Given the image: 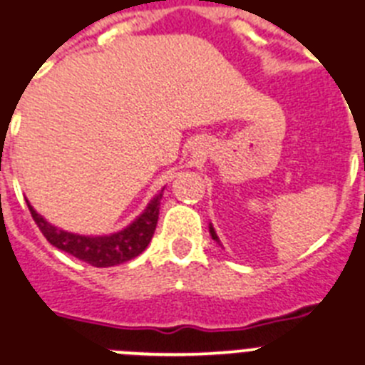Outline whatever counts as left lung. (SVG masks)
<instances>
[{"instance_id": "8db88e82", "label": "left lung", "mask_w": 365, "mask_h": 365, "mask_svg": "<svg viewBox=\"0 0 365 365\" xmlns=\"http://www.w3.org/2000/svg\"><path fill=\"white\" fill-rule=\"evenodd\" d=\"M208 229H210V236H212V240H216V242H220V238H217V235H216V230H214V227L210 225V227H208Z\"/></svg>"}]
</instances>
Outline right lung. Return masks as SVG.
<instances>
[{
	"mask_svg": "<svg viewBox=\"0 0 365 365\" xmlns=\"http://www.w3.org/2000/svg\"><path fill=\"white\" fill-rule=\"evenodd\" d=\"M160 197L162 194L153 197L144 212L140 214L127 229L110 236L71 235V232L61 230L48 223L40 214H36V210L29 203H27V207H29L34 223L38 225L49 244L64 251V253H70L71 257L79 258L83 262L90 264V266L110 267L138 257L148 247L153 235H155V229H157Z\"/></svg>",
	"mask_w": 365,
	"mask_h": 365,
	"instance_id": "right-lung-1",
	"label": "right lung"
}]
</instances>
